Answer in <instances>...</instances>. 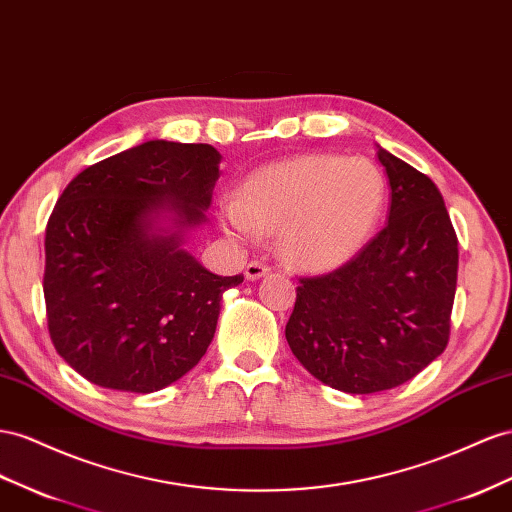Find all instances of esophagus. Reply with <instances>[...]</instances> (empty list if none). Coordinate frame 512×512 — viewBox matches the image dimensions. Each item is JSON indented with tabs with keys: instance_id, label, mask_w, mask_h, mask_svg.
<instances>
[{
	"instance_id": "esophagus-1",
	"label": "esophagus",
	"mask_w": 512,
	"mask_h": 512,
	"mask_svg": "<svg viewBox=\"0 0 512 512\" xmlns=\"http://www.w3.org/2000/svg\"><path fill=\"white\" fill-rule=\"evenodd\" d=\"M269 271H271V267L265 265V262H262V260H252L250 265L245 267V278L254 282V280H260L262 275H267Z\"/></svg>"
}]
</instances>
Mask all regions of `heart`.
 <instances>
[{
	"mask_svg": "<svg viewBox=\"0 0 512 512\" xmlns=\"http://www.w3.org/2000/svg\"><path fill=\"white\" fill-rule=\"evenodd\" d=\"M385 204L388 181L375 161L314 153L247 176L239 196L219 204V219L239 241L275 230L290 265L329 271L368 243Z\"/></svg>",
	"mask_w": 512,
	"mask_h": 512,
	"instance_id": "heart-1",
	"label": "heart"
}]
</instances>
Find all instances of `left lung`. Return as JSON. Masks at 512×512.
<instances>
[{"label":"left lung","instance_id":"left-lung-1","mask_svg":"<svg viewBox=\"0 0 512 512\" xmlns=\"http://www.w3.org/2000/svg\"><path fill=\"white\" fill-rule=\"evenodd\" d=\"M390 178L388 226L336 271L301 278L286 323L293 355L347 394L392 390L444 353L459 241L426 174L377 146Z\"/></svg>","mask_w":512,"mask_h":512}]
</instances>
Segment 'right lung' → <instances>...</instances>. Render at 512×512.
I'll return each instance as SVG.
<instances>
[{
    "mask_svg": "<svg viewBox=\"0 0 512 512\" xmlns=\"http://www.w3.org/2000/svg\"><path fill=\"white\" fill-rule=\"evenodd\" d=\"M222 155L153 140L79 172L45 232L47 327L55 351L101 388L150 394L209 349L222 278L183 250L204 222ZM168 218L170 229L160 226Z\"/></svg>",
    "mask_w": 512,
    "mask_h": 512,
    "instance_id": "obj_1",
    "label": "right lung"
}]
</instances>
